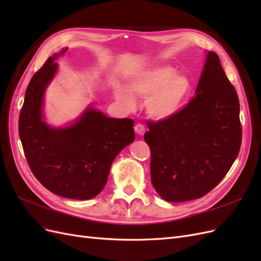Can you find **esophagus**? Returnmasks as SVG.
Wrapping results in <instances>:
<instances>
[{
    "mask_svg": "<svg viewBox=\"0 0 261 261\" xmlns=\"http://www.w3.org/2000/svg\"><path fill=\"white\" fill-rule=\"evenodd\" d=\"M135 132H136L137 135H139V136H143L144 134H145V132H146V129H145V126H144L143 124L137 123V124L135 125Z\"/></svg>",
    "mask_w": 261,
    "mask_h": 261,
    "instance_id": "esophagus-1",
    "label": "esophagus"
}]
</instances>
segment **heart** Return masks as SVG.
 I'll list each match as a JSON object with an SVG mask.
<instances>
[{"label":"heart","instance_id":"heart-1","mask_svg":"<svg viewBox=\"0 0 261 261\" xmlns=\"http://www.w3.org/2000/svg\"><path fill=\"white\" fill-rule=\"evenodd\" d=\"M127 88L117 86L115 97L126 109L136 106L135 96L147 99V114L155 121H167L178 114L191 96L193 84L185 74H176L170 65L146 68L133 75Z\"/></svg>","mask_w":261,"mask_h":261}]
</instances>
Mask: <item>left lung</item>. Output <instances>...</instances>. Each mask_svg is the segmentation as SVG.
Here are the masks:
<instances>
[{
    "label": "left lung",
    "mask_w": 261,
    "mask_h": 261,
    "mask_svg": "<svg viewBox=\"0 0 261 261\" xmlns=\"http://www.w3.org/2000/svg\"><path fill=\"white\" fill-rule=\"evenodd\" d=\"M196 96L167 121L148 122L150 174L170 202L200 198L231 169L242 143L240 101L218 54L207 52Z\"/></svg>",
    "instance_id": "1"
}]
</instances>
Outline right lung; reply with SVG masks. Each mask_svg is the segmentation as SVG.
<instances>
[{
  "label": "right lung",
  "instance_id": "1",
  "mask_svg": "<svg viewBox=\"0 0 261 261\" xmlns=\"http://www.w3.org/2000/svg\"><path fill=\"white\" fill-rule=\"evenodd\" d=\"M63 49L49 58L27 87L18 123L27 162L50 192L69 199L96 197L108 180L115 156L135 140L132 118L108 117L89 106L65 127L44 121V93L58 72Z\"/></svg>",
  "mask_w": 261,
  "mask_h": 261
}]
</instances>
